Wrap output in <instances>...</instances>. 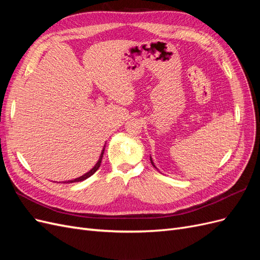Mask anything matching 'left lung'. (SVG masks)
<instances>
[{"mask_svg": "<svg viewBox=\"0 0 260 260\" xmlns=\"http://www.w3.org/2000/svg\"><path fill=\"white\" fill-rule=\"evenodd\" d=\"M149 160H151V164H152V166H153L154 168H156V169H157V167L155 166V164H154V161H153V159H152V157H151V156H149ZM157 170H158V169H157Z\"/></svg>", "mask_w": 260, "mask_h": 260, "instance_id": "8db88e82", "label": "left lung"}]
</instances>
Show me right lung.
<instances>
[{"instance_id": "1", "label": "right lung", "mask_w": 260, "mask_h": 260, "mask_svg": "<svg viewBox=\"0 0 260 260\" xmlns=\"http://www.w3.org/2000/svg\"><path fill=\"white\" fill-rule=\"evenodd\" d=\"M105 146H106V143L104 144V146H103V149H102V152H101V155H100V157H99V159H98V161H96V164L94 165V166L88 171V172H85L84 175H82V176H80V177H78V178H76V179H73V180H68V181H62L61 183H74V182H81V181H83V180H85V179H88V178H90L92 175H94L96 172V170L100 168V166H101V162H102V158H103V154H104V151H105Z\"/></svg>"}]
</instances>
